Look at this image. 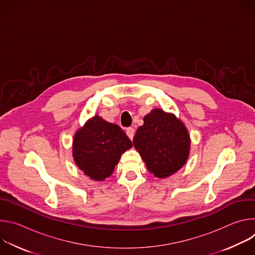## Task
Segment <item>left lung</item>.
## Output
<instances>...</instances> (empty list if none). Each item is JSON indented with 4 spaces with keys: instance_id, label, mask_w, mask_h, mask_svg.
<instances>
[{
    "instance_id": "left-lung-1",
    "label": "left lung",
    "mask_w": 255,
    "mask_h": 255,
    "mask_svg": "<svg viewBox=\"0 0 255 255\" xmlns=\"http://www.w3.org/2000/svg\"><path fill=\"white\" fill-rule=\"evenodd\" d=\"M131 147L132 142L118 125L96 115L77 131L72 155L85 174L103 180L113 173L121 154Z\"/></svg>"
}]
</instances>
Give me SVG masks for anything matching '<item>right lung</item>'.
I'll return each mask as SVG.
<instances>
[{
	"instance_id": "right-lung-1",
	"label": "right lung",
	"mask_w": 255,
	"mask_h": 255,
	"mask_svg": "<svg viewBox=\"0 0 255 255\" xmlns=\"http://www.w3.org/2000/svg\"><path fill=\"white\" fill-rule=\"evenodd\" d=\"M133 139L148 170L164 178L176 172L187 162L190 153V136L184 123L161 109L144 117Z\"/></svg>"
}]
</instances>
